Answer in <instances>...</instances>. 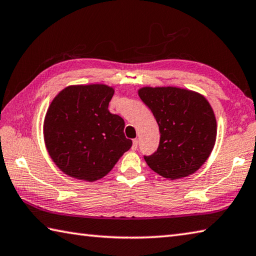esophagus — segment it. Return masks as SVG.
Listing matches in <instances>:
<instances>
[{"label":"esophagus","instance_id":"esophagus-1","mask_svg":"<svg viewBox=\"0 0 256 256\" xmlns=\"http://www.w3.org/2000/svg\"><path fill=\"white\" fill-rule=\"evenodd\" d=\"M138 138H134V140H133V144H132V150H133V151L138 150Z\"/></svg>","mask_w":256,"mask_h":256}]
</instances>
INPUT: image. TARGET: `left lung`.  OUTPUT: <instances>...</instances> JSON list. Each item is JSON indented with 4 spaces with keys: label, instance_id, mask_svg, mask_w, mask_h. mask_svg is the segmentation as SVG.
<instances>
[{
    "label": "left lung",
    "instance_id": "1",
    "mask_svg": "<svg viewBox=\"0 0 256 256\" xmlns=\"http://www.w3.org/2000/svg\"><path fill=\"white\" fill-rule=\"evenodd\" d=\"M138 96L154 115L160 142L144 156L150 168L166 179H178L205 164L216 141V118L202 95L178 87H143Z\"/></svg>",
    "mask_w": 256,
    "mask_h": 256
}]
</instances>
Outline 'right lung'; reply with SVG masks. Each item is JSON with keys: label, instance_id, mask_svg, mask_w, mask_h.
<instances>
[{"label": "right lung", "instance_id": "1", "mask_svg": "<svg viewBox=\"0 0 256 256\" xmlns=\"http://www.w3.org/2000/svg\"><path fill=\"white\" fill-rule=\"evenodd\" d=\"M114 90L102 84L69 86L54 97L44 124L51 159L72 178L95 181L113 169L132 140L124 120L110 113Z\"/></svg>", "mask_w": 256, "mask_h": 256}]
</instances>
